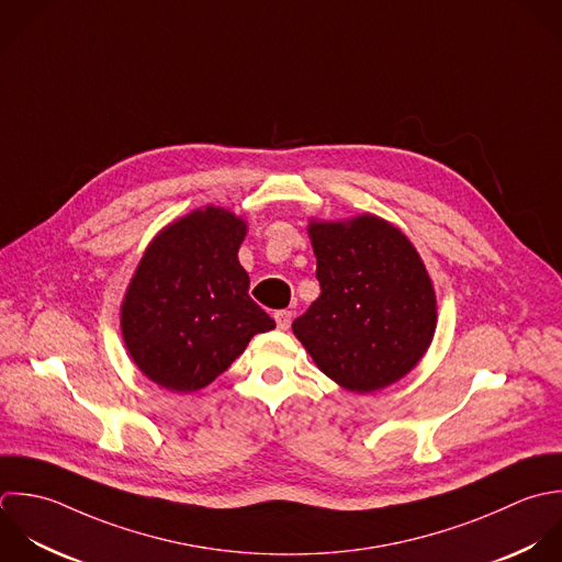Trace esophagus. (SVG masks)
<instances>
[{
    "mask_svg": "<svg viewBox=\"0 0 562 562\" xmlns=\"http://www.w3.org/2000/svg\"><path fill=\"white\" fill-rule=\"evenodd\" d=\"M276 324H278V328L280 330H286L289 326H291V317H293V313L291 311H276Z\"/></svg>",
    "mask_w": 562,
    "mask_h": 562,
    "instance_id": "1",
    "label": "esophagus"
}]
</instances>
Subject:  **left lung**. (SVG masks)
I'll use <instances>...</instances> for the list:
<instances>
[{
  "instance_id": "left-lung-1",
  "label": "left lung",
  "mask_w": 562,
  "mask_h": 562,
  "mask_svg": "<svg viewBox=\"0 0 562 562\" xmlns=\"http://www.w3.org/2000/svg\"><path fill=\"white\" fill-rule=\"evenodd\" d=\"M319 297L293 322L317 368L341 387L368 394L403 379L436 330V293L407 236L363 214L311 223Z\"/></svg>"
}]
</instances>
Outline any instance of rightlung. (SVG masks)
<instances>
[{
  "mask_svg": "<svg viewBox=\"0 0 562 562\" xmlns=\"http://www.w3.org/2000/svg\"><path fill=\"white\" fill-rule=\"evenodd\" d=\"M247 225L207 205L161 229L126 289L122 335L135 366L170 392L223 374L276 322L249 297L238 262Z\"/></svg>",
  "mask_w": 562,
  "mask_h": 562,
  "instance_id": "obj_1",
  "label": "right lung"
}]
</instances>
